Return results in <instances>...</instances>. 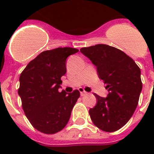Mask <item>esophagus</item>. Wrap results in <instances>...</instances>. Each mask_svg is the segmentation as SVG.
Instances as JSON below:
<instances>
[{"instance_id": "1", "label": "esophagus", "mask_w": 154, "mask_h": 154, "mask_svg": "<svg viewBox=\"0 0 154 154\" xmlns=\"http://www.w3.org/2000/svg\"><path fill=\"white\" fill-rule=\"evenodd\" d=\"M79 91H80V95H81V96H84V95H86V94H87V92H86V91H84V89H83V88H79Z\"/></svg>"}]
</instances>
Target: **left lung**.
Here are the masks:
<instances>
[{
    "mask_svg": "<svg viewBox=\"0 0 154 154\" xmlns=\"http://www.w3.org/2000/svg\"><path fill=\"white\" fill-rule=\"evenodd\" d=\"M80 52L96 66L109 91L106 97L94 94L97 104L88 111L91 121L103 131H116L128 122L137 107L142 89L140 68L125 53L107 45L83 48Z\"/></svg>",
    "mask_w": 154,
    "mask_h": 154,
    "instance_id": "obj_1",
    "label": "left lung"
}]
</instances>
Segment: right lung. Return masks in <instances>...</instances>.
I'll return each mask as SVG.
<instances>
[{
    "label": "right lung",
    "instance_id": "obj_1",
    "mask_svg": "<svg viewBox=\"0 0 154 154\" xmlns=\"http://www.w3.org/2000/svg\"><path fill=\"white\" fill-rule=\"evenodd\" d=\"M72 48H58L38 54L20 75L18 95L31 125L45 134L63 130L69 121L80 91L67 93L59 88L66 73V59L78 52Z\"/></svg>",
    "mask_w": 154,
    "mask_h": 154
}]
</instances>
